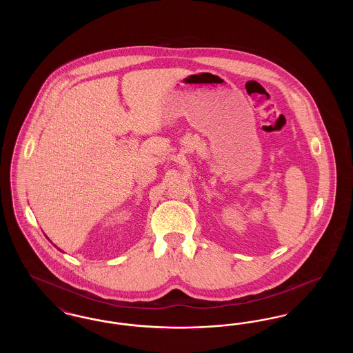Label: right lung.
<instances>
[{
  "instance_id": "right-lung-1",
  "label": "right lung",
  "mask_w": 353,
  "mask_h": 353,
  "mask_svg": "<svg viewBox=\"0 0 353 353\" xmlns=\"http://www.w3.org/2000/svg\"><path fill=\"white\" fill-rule=\"evenodd\" d=\"M57 249H58V248H57ZM58 250H59V249H58Z\"/></svg>"
}]
</instances>
